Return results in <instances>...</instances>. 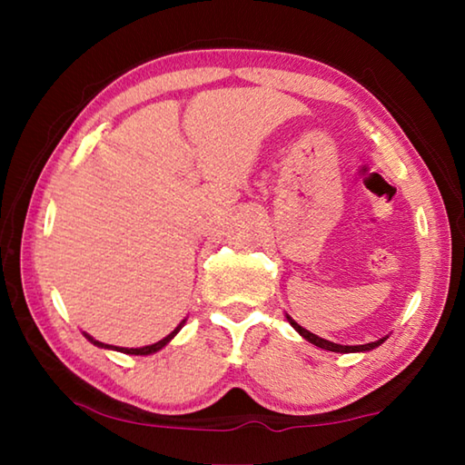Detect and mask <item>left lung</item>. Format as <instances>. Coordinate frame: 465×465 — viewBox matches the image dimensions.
<instances>
[{
	"label": "left lung",
	"instance_id": "obj_1",
	"mask_svg": "<svg viewBox=\"0 0 465 465\" xmlns=\"http://www.w3.org/2000/svg\"><path fill=\"white\" fill-rule=\"evenodd\" d=\"M287 320H289V324L293 326L299 334H302L305 341L308 342H312L313 346H318V349H324V351H330V352H367V351H373V349H377V346L380 344H383L385 341H388V336H383V338H380V341H375V342H367V344H355V346H349V344H338V342H330V341H326V338H320L318 334H313V332H310V330H305L303 326H299L297 322L291 318V316H287Z\"/></svg>",
	"mask_w": 465,
	"mask_h": 465
}]
</instances>
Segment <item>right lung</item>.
Masks as SVG:
<instances>
[{
    "instance_id": "1",
    "label": "right lung",
    "mask_w": 465,
    "mask_h": 465,
    "mask_svg": "<svg viewBox=\"0 0 465 465\" xmlns=\"http://www.w3.org/2000/svg\"><path fill=\"white\" fill-rule=\"evenodd\" d=\"M186 324V318L180 322V324L172 330V332L166 336V338H162V341H157V342H153V344H147V346H139V349H127V346H114V344H104V342H100V341H96V338L94 336H90L88 332H84V336L88 338V341L94 344V346H98V349H106V351H116V352H124V355H153V352H157V351H162L163 346H166L172 338H174L180 330H183V326Z\"/></svg>"
}]
</instances>
